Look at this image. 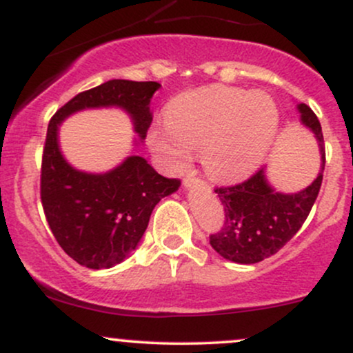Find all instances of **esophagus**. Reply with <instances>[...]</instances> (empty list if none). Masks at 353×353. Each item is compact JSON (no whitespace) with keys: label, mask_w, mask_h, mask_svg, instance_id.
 <instances>
[{"label":"esophagus","mask_w":353,"mask_h":353,"mask_svg":"<svg viewBox=\"0 0 353 353\" xmlns=\"http://www.w3.org/2000/svg\"><path fill=\"white\" fill-rule=\"evenodd\" d=\"M184 185L185 188H190V185H196V184H201V179H197V177H194V176H185L184 177Z\"/></svg>","instance_id":"34e87169"}]
</instances>
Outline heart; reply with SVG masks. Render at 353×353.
Returning <instances> with one entry per match:
<instances>
[{
	"label": "heart",
	"mask_w": 353,
	"mask_h": 353,
	"mask_svg": "<svg viewBox=\"0 0 353 353\" xmlns=\"http://www.w3.org/2000/svg\"><path fill=\"white\" fill-rule=\"evenodd\" d=\"M277 128L279 111L269 94L217 84L172 99L165 125L149 131V144L179 171L189 164L190 152L201 151L212 179L234 182L262 164Z\"/></svg>",
	"instance_id": "obj_1"
}]
</instances>
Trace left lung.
<instances>
[{
  "mask_svg": "<svg viewBox=\"0 0 353 353\" xmlns=\"http://www.w3.org/2000/svg\"><path fill=\"white\" fill-rule=\"evenodd\" d=\"M302 124L315 134L320 151V171L309 188L295 194L275 192L265 179L264 169L249 179L228 188H216L224 205V225L209 236L217 254L237 264H257L282 249L309 216L319 196L325 168L322 125L307 104H299Z\"/></svg>",
  "mask_w": 353,
  "mask_h": 353,
  "instance_id": "8db88e82",
  "label": "left lung"
}]
</instances>
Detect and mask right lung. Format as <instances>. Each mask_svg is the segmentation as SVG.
Returning a JSON list of instances; mask_svg holds the SVG:
<instances>
[{
    "instance_id": "right-lung-1",
    "label": "right lung",
    "mask_w": 353,
    "mask_h": 353,
    "mask_svg": "<svg viewBox=\"0 0 353 353\" xmlns=\"http://www.w3.org/2000/svg\"><path fill=\"white\" fill-rule=\"evenodd\" d=\"M156 81L111 79L79 92L56 111L48 125L41 163V202L61 249L88 269H109L134 250L152 209L179 189V179L161 176L141 156H129L104 174L71 168L58 144L59 124L81 109L123 108L141 139L152 123L151 98Z\"/></svg>"
}]
</instances>
